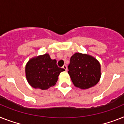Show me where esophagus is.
<instances>
[{"instance_id": "obj_1", "label": "esophagus", "mask_w": 124, "mask_h": 124, "mask_svg": "<svg viewBox=\"0 0 124 124\" xmlns=\"http://www.w3.org/2000/svg\"><path fill=\"white\" fill-rule=\"evenodd\" d=\"M63 68H64V69L66 71H67V66H66V64H64V65H63Z\"/></svg>"}]
</instances>
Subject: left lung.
<instances>
[{"mask_svg":"<svg viewBox=\"0 0 124 124\" xmlns=\"http://www.w3.org/2000/svg\"><path fill=\"white\" fill-rule=\"evenodd\" d=\"M68 73L75 87L87 89L94 86L101 77V65L90 55L75 53L70 58Z\"/></svg>","mask_w":124,"mask_h":124,"instance_id":"8db88e82","label":"left lung"}]
</instances>
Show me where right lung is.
<instances>
[{
    "label": "right lung",
    "mask_w": 124,
    "mask_h": 124,
    "mask_svg": "<svg viewBox=\"0 0 124 124\" xmlns=\"http://www.w3.org/2000/svg\"><path fill=\"white\" fill-rule=\"evenodd\" d=\"M64 69L58 67L56 60H52L49 54L31 58L25 67L28 82L32 87L46 90L54 86L58 76Z\"/></svg>",
    "instance_id": "1"
}]
</instances>
